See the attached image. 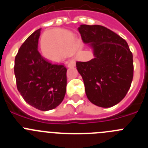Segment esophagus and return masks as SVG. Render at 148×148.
Listing matches in <instances>:
<instances>
[{
	"label": "esophagus",
	"mask_w": 148,
	"mask_h": 148,
	"mask_svg": "<svg viewBox=\"0 0 148 148\" xmlns=\"http://www.w3.org/2000/svg\"><path fill=\"white\" fill-rule=\"evenodd\" d=\"M75 66V61H73V60H71V61L67 64L68 67H73V66Z\"/></svg>",
	"instance_id": "esophagus-1"
}]
</instances>
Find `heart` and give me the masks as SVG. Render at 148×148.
<instances>
[{"mask_svg": "<svg viewBox=\"0 0 148 148\" xmlns=\"http://www.w3.org/2000/svg\"><path fill=\"white\" fill-rule=\"evenodd\" d=\"M43 42L49 44V49L43 50V54L47 59L58 61L67 55L78 53V44L75 36L71 32L62 29L48 31L43 38Z\"/></svg>", "mask_w": 148, "mask_h": 148, "instance_id": "1", "label": "heart"}]
</instances>
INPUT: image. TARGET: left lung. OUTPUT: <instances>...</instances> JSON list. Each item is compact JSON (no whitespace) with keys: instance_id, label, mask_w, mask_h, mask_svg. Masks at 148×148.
Masks as SVG:
<instances>
[{"instance_id":"left-lung-1","label":"left lung","mask_w":148,"mask_h":148,"mask_svg":"<svg viewBox=\"0 0 148 148\" xmlns=\"http://www.w3.org/2000/svg\"><path fill=\"white\" fill-rule=\"evenodd\" d=\"M78 29L83 42L93 49L94 58L76 62L87 99L101 108L113 107L131 85L133 54L125 39L103 26L82 24Z\"/></svg>"}]
</instances>
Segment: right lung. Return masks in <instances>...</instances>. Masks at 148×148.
Segmentation results:
<instances>
[{"label":"right lung","instance_id":"add662e5","mask_svg":"<svg viewBox=\"0 0 148 148\" xmlns=\"http://www.w3.org/2000/svg\"><path fill=\"white\" fill-rule=\"evenodd\" d=\"M40 29L30 35L21 46L15 59L17 88L29 105L47 111L58 107L64 98L66 68L54 64L38 52Z\"/></svg>","mask_w":148,"mask_h":148}]
</instances>
